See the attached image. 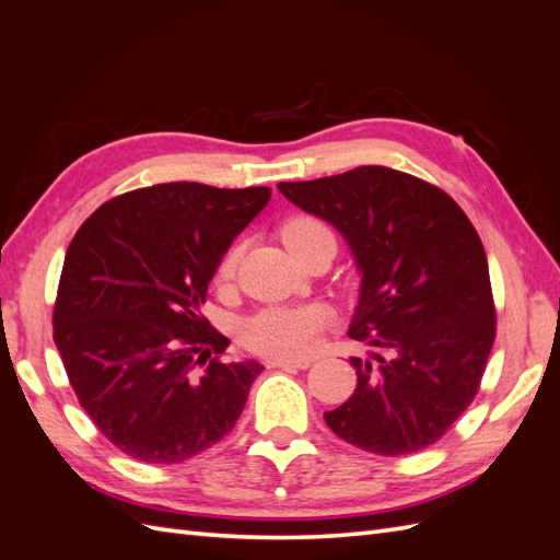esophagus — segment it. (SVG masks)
Wrapping results in <instances>:
<instances>
[{
  "label": "esophagus",
  "mask_w": 560,
  "mask_h": 560,
  "mask_svg": "<svg viewBox=\"0 0 560 560\" xmlns=\"http://www.w3.org/2000/svg\"><path fill=\"white\" fill-rule=\"evenodd\" d=\"M268 369H308L311 360H284V358H268Z\"/></svg>",
  "instance_id": "1"
}]
</instances>
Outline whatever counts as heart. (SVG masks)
I'll list each match as a JSON object with an SVG mask.
<instances>
[{
	"mask_svg": "<svg viewBox=\"0 0 560 560\" xmlns=\"http://www.w3.org/2000/svg\"><path fill=\"white\" fill-rule=\"evenodd\" d=\"M325 233H329V229L313 217H292L280 231L282 243L290 247V252L315 238V235ZM238 261L241 245H233L217 266V280L229 282L235 276V270H238ZM329 317V311L319 306V303L273 306L252 315L243 325L241 338L249 350L266 354V358H303V354L313 352L317 346L319 334L327 327Z\"/></svg>",
	"mask_w": 560,
	"mask_h": 560,
	"instance_id": "b5f03b06",
	"label": "heart"
}]
</instances>
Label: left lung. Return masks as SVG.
I'll use <instances>...</instances> for the list:
<instances>
[{
  "label": "left lung",
  "mask_w": 560,
  "mask_h": 560,
  "mask_svg": "<svg viewBox=\"0 0 560 560\" xmlns=\"http://www.w3.org/2000/svg\"><path fill=\"white\" fill-rule=\"evenodd\" d=\"M280 194L343 235L360 301L348 336L358 387L325 420L343 442L378 455L432 446L477 395L495 341V308L479 233L436 186L362 165Z\"/></svg>",
  "instance_id": "1"
}]
</instances>
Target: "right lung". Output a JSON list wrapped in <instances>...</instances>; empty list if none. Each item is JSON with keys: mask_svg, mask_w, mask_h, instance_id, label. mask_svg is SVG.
Masks as SVG:
<instances>
[{"mask_svg": "<svg viewBox=\"0 0 560 560\" xmlns=\"http://www.w3.org/2000/svg\"><path fill=\"white\" fill-rule=\"evenodd\" d=\"M268 186L156 184L100 206L67 247L54 341L79 404L135 460L175 465L233 430L254 360L202 317L208 284Z\"/></svg>", "mask_w": 560, "mask_h": 560, "instance_id": "right-lung-1", "label": "right lung"}]
</instances>
